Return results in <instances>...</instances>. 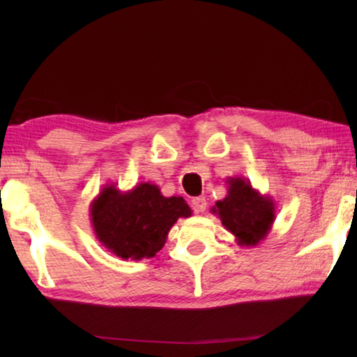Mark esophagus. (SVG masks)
Wrapping results in <instances>:
<instances>
[{
  "label": "esophagus",
  "mask_w": 357,
  "mask_h": 357,
  "mask_svg": "<svg viewBox=\"0 0 357 357\" xmlns=\"http://www.w3.org/2000/svg\"><path fill=\"white\" fill-rule=\"evenodd\" d=\"M192 206H193L196 213H204V211H206V208H207V201H206V198H204V196H198V198H193Z\"/></svg>",
  "instance_id": "obj_1"
}]
</instances>
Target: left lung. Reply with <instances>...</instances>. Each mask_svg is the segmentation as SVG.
Segmentation results:
<instances>
[{"mask_svg":"<svg viewBox=\"0 0 357 357\" xmlns=\"http://www.w3.org/2000/svg\"><path fill=\"white\" fill-rule=\"evenodd\" d=\"M227 187V196L215 204L211 213L219 216L238 245L256 247L267 238L275 222V201L253 188L245 178H229Z\"/></svg>","mask_w":357,"mask_h":357,"instance_id":"obj_1","label":"left lung"}]
</instances>
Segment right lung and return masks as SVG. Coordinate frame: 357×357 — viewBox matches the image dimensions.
<instances>
[{"mask_svg":"<svg viewBox=\"0 0 357 357\" xmlns=\"http://www.w3.org/2000/svg\"><path fill=\"white\" fill-rule=\"evenodd\" d=\"M190 216L192 208L184 198H165L159 187L150 183L127 192L107 184L90 202L96 239L121 259L153 257L164 247L173 224Z\"/></svg>","mask_w":357,"mask_h":357,"instance_id":"add662e5","label":"right lung"}]
</instances>
